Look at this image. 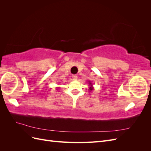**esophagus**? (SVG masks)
<instances>
[{"instance_id": "obj_1", "label": "esophagus", "mask_w": 151, "mask_h": 151, "mask_svg": "<svg viewBox=\"0 0 151 151\" xmlns=\"http://www.w3.org/2000/svg\"><path fill=\"white\" fill-rule=\"evenodd\" d=\"M72 79H74V80H76L77 79V76L76 75H72Z\"/></svg>"}]
</instances>
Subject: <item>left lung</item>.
<instances>
[{
    "instance_id": "1",
    "label": "left lung",
    "mask_w": 151,
    "mask_h": 151,
    "mask_svg": "<svg viewBox=\"0 0 151 151\" xmlns=\"http://www.w3.org/2000/svg\"><path fill=\"white\" fill-rule=\"evenodd\" d=\"M89 82V91H90V92H91V91H92L93 89H94V88H93V84H92V83H91V82L90 81H88Z\"/></svg>"
}]
</instances>
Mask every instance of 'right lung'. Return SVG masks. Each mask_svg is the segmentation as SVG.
<instances>
[{
  "label": "right lung",
  "mask_w": 151,
  "mask_h": 151,
  "mask_svg": "<svg viewBox=\"0 0 151 151\" xmlns=\"http://www.w3.org/2000/svg\"><path fill=\"white\" fill-rule=\"evenodd\" d=\"M58 88V89H58V88Z\"/></svg>",
  "instance_id": "add662e5"
}]
</instances>
